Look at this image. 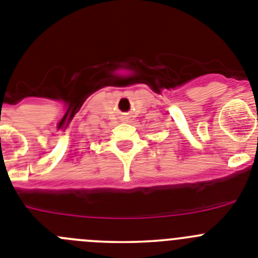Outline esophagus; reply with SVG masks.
Returning a JSON list of instances; mask_svg holds the SVG:
<instances>
[{
    "label": "esophagus",
    "mask_w": 258,
    "mask_h": 258,
    "mask_svg": "<svg viewBox=\"0 0 258 258\" xmlns=\"http://www.w3.org/2000/svg\"><path fill=\"white\" fill-rule=\"evenodd\" d=\"M121 120H124V121H126V120H127V116H121Z\"/></svg>",
    "instance_id": "obj_1"
}]
</instances>
